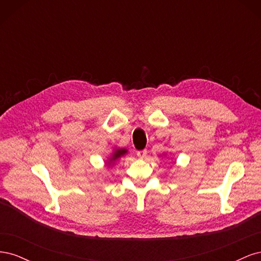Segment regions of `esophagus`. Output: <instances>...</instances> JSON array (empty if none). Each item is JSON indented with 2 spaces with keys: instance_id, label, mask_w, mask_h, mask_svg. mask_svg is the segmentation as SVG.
I'll return each instance as SVG.
<instances>
[{
  "instance_id": "esophagus-1",
  "label": "esophagus",
  "mask_w": 261,
  "mask_h": 261,
  "mask_svg": "<svg viewBox=\"0 0 261 261\" xmlns=\"http://www.w3.org/2000/svg\"><path fill=\"white\" fill-rule=\"evenodd\" d=\"M137 155L140 158V159H144V158L147 155V149L139 150V151H137Z\"/></svg>"
}]
</instances>
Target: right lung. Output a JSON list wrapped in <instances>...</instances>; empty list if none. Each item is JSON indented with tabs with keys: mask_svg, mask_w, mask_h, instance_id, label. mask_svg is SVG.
I'll list each match as a JSON object with an SVG mask.
<instances>
[{
	"mask_svg": "<svg viewBox=\"0 0 261 261\" xmlns=\"http://www.w3.org/2000/svg\"><path fill=\"white\" fill-rule=\"evenodd\" d=\"M127 153V150H126L125 148H121V149H114V151H113V153H112V155H111V158H110L109 159V161H108V163L111 165V164H113L116 160H118L120 159L121 156H123L124 154H126Z\"/></svg>",
	"mask_w": 261,
	"mask_h": 261,
	"instance_id": "obj_1",
	"label": "right lung"
}]
</instances>
